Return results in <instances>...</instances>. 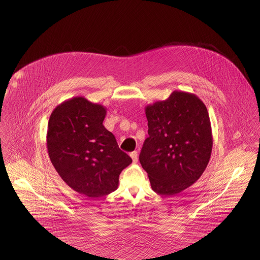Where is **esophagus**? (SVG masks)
<instances>
[{
  "mask_svg": "<svg viewBox=\"0 0 260 260\" xmlns=\"http://www.w3.org/2000/svg\"><path fill=\"white\" fill-rule=\"evenodd\" d=\"M131 157H132V159H133V161L136 162V161H138V153L135 151V152H132L131 153Z\"/></svg>",
  "mask_w": 260,
  "mask_h": 260,
  "instance_id": "1",
  "label": "esophagus"
}]
</instances>
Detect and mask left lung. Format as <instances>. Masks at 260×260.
Listing matches in <instances>:
<instances>
[{
  "label": "left lung",
  "instance_id": "1",
  "mask_svg": "<svg viewBox=\"0 0 260 260\" xmlns=\"http://www.w3.org/2000/svg\"><path fill=\"white\" fill-rule=\"evenodd\" d=\"M149 136L139 161L153 191L173 196L193 185L205 172L212 150L210 116L194 93L174 90L145 106Z\"/></svg>",
  "mask_w": 260,
  "mask_h": 260
}]
</instances>
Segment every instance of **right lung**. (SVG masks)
Here are the masks:
<instances>
[{"label":"right lung","mask_w":260,"mask_h":260,"mask_svg":"<svg viewBox=\"0 0 260 260\" xmlns=\"http://www.w3.org/2000/svg\"><path fill=\"white\" fill-rule=\"evenodd\" d=\"M106 107L84 96L67 99L50 114L47 148L63 181L81 195L99 198L117 190L132 158L103 125Z\"/></svg>","instance_id":"add662e5"}]
</instances>
